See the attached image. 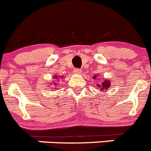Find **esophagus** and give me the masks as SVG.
<instances>
[{
    "mask_svg": "<svg viewBox=\"0 0 151 151\" xmlns=\"http://www.w3.org/2000/svg\"><path fill=\"white\" fill-rule=\"evenodd\" d=\"M74 74H81V69H79V68H75L74 70Z\"/></svg>",
    "mask_w": 151,
    "mask_h": 151,
    "instance_id": "34e87169",
    "label": "esophagus"
}]
</instances>
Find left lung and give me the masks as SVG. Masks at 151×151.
Segmentation results:
<instances>
[{
    "mask_svg": "<svg viewBox=\"0 0 151 151\" xmlns=\"http://www.w3.org/2000/svg\"><path fill=\"white\" fill-rule=\"evenodd\" d=\"M96 77L95 76L94 79L96 78ZM97 86L101 88V89H104V91L105 92L106 89H108V88L110 87V82H109V81H104V82H102L101 85H97Z\"/></svg>",
    "mask_w": 151,
    "mask_h": 151,
    "instance_id": "8db88e82",
    "label": "left lung"
}]
</instances>
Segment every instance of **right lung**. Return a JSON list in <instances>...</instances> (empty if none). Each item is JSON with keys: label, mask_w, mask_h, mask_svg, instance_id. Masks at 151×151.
Masks as SVG:
<instances>
[{"label": "right lung", "mask_w": 151, "mask_h": 151, "mask_svg": "<svg viewBox=\"0 0 151 151\" xmlns=\"http://www.w3.org/2000/svg\"><path fill=\"white\" fill-rule=\"evenodd\" d=\"M55 78H57V76H56V77H55Z\"/></svg>", "instance_id": "add662e5"}]
</instances>
